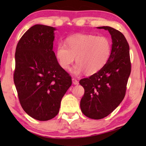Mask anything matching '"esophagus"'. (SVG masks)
<instances>
[{"mask_svg":"<svg viewBox=\"0 0 146 146\" xmlns=\"http://www.w3.org/2000/svg\"><path fill=\"white\" fill-rule=\"evenodd\" d=\"M72 82H73V83L74 85H78L79 84L78 80H77L75 78H72Z\"/></svg>","mask_w":146,"mask_h":146,"instance_id":"1","label":"esophagus"}]
</instances>
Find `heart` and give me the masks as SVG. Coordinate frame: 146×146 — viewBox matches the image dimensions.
<instances>
[{
  "label": "heart",
  "mask_w": 146,
  "mask_h": 146,
  "mask_svg": "<svg viewBox=\"0 0 146 146\" xmlns=\"http://www.w3.org/2000/svg\"><path fill=\"white\" fill-rule=\"evenodd\" d=\"M111 51L110 40L105 36L77 35L65 40V44L58 43L56 56L61 67L68 70L76 58V64L71 73L80 75L83 72H97L107 63Z\"/></svg>",
  "instance_id": "1"
}]
</instances>
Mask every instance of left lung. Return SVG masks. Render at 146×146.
<instances>
[{"mask_svg":"<svg viewBox=\"0 0 146 146\" xmlns=\"http://www.w3.org/2000/svg\"><path fill=\"white\" fill-rule=\"evenodd\" d=\"M97 28L109 32L112 45L106 64L96 73L80 81L85 89L80 108L85 116L92 119H103L119 106L125 97L131 71L129 46L123 34L109 26Z\"/></svg>","mask_w":146,"mask_h":146,"instance_id":"8db88e82","label":"left lung"}]
</instances>
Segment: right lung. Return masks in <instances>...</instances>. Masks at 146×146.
<instances>
[{"instance_id":"1","label":"right lung","mask_w":146,"mask_h":146,"mask_svg":"<svg viewBox=\"0 0 146 146\" xmlns=\"http://www.w3.org/2000/svg\"><path fill=\"white\" fill-rule=\"evenodd\" d=\"M55 30L36 24L21 37L15 49L14 82L19 100L30 117L40 121L57 115L72 83L52 51Z\"/></svg>"}]
</instances>
